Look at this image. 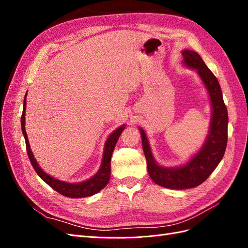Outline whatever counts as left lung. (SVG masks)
Instances as JSON below:
<instances>
[{"mask_svg": "<svg viewBox=\"0 0 248 248\" xmlns=\"http://www.w3.org/2000/svg\"><path fill=\"white\" fill-rule=\"evenodd\" d=\"M182 55L185 65L198 70L212 103V121L204 146L185 166L176 169L162 168L155 162L146 133L140 128L149 176L156 184L171 189L193 188L207 180L222 159L228 142V110L218 80L196 51L184 50Z\"/></svg>", "mask_w": 248, "mask_h": 248, "instance_id": "1", "label": "left lung"}]
</instances>
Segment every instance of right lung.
<instances>
[{
    "label": "right lung",
    "mask_w": 248,
    "mask_h": 248,
    "mask_svg": "<svg viewBox=\"0 0 248 248\" xmlns=\"http://www.w3.org/2000/svg\"><path fill=\"white\" fill-rule=\"evenodd\" d=\"M26 97H27V94L25 96L24 108H22V115H21V130H22V133H24V137L26 140V147H27L29 159H30V161H31V164L33 166L35 171L38 174V176L43 180L44 182L48 184L52 189H55L56 191L63 194V196H65V197L73 198V199L86 198V197L93 196V194L97 193L102 188H104V187L108 185V183L109 181V177H110L111 154H112V151H114L116 142L120 137V134L122 133L123 129L125 128V126H121L120 128L115 130L108 137V139L106 142V147H104V153H103L101 168L94 177L87 180V181H85V182L78 183V184L66 183V182L60 181V180L52 178V177L48 176L47 174H46V172H44L39 168L38 163L36 162V160L34 158L31 149H30L29 140H28V136L26 132V128H25V114H26V106H27Z\"/></svg>",
    "instance_id": "1"
}]
</instances>
